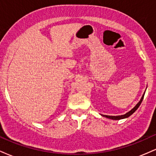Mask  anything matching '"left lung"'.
I'll return each mask as SVG.
<instances>
[{
	"mask_svg": "<svg viewBox=\"0 0 156 156\" xmlns=\"http://www.w3.org/2000/svg\"><path fill=\"white\" fill-rule=\"evenodd\" d=\"M144 93H145V92H144ZM144 94H143L142 97H141V98L140 101H139V103H138L137 104L135 105V107H134L133 108H132L131 110L130 111V112H128V113H126V114H123V115H119V116H108V115H103V114H101V115L103 116V117H104L108 118V119H114V120H119V119H125V118H128V117H129L130 115H132V114H133V113L135 112L137 110V108H139V105H141V102H142V101H143V98H144Z\"/></svg>",
	"mask_w": 156,
	"mask_h": 156,
	"instance_id": "8db88e82",
	"label": "left lung"
}]
</instances>
